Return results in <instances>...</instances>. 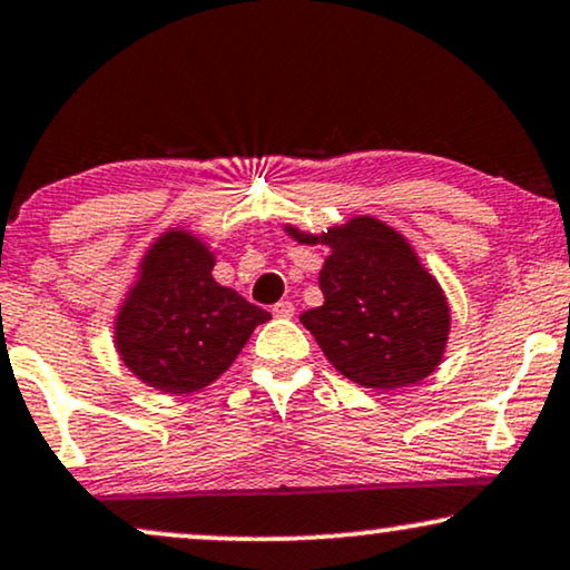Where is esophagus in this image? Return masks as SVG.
Segmentation results:
<instances>
[{
    "instance_id": "34e87169",
    "label": "esophagus",
    "mask_w": 570,
    "mask_h": 570,
    "mask_svg": "<svg viewBox=\"0 0 570 570\" xmlns=\"http://www.w3.org/2000/svg\"><path fill=\"white\" fill-rule=\"evenodd\" d=\"M271 313L276 315V317H292L294 315V305H292V302L281 299V302H276V305L271 307Z\"/></svg>"
}]
</instances>
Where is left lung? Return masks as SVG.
Instances as JSON below:
<instances>
[{"label":"left lung","mask_w":570,"mask_h":570,"mask_svg":"<svg viewBox=\"0 0 570 570\" xmlns=\"http://www.w3.org/2000/svg\"><path fill=\"white\" fill-rule=\"evenodd\" d=\"M302 245H328L323 305L299 315L328 362L362 389L393 391L435 373L451 307L412 245L373 216H354L321 237L286 226Z\"/></svg>","instance_id":"8db88e82"}]
</instances>
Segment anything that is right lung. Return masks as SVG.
<instances>
[{
  "instance_id": "1",
  "label": "right lung",
  "mask_w": 570,
  "mask_h": 570,
  "mask_svg": "<svg viewBox=\"0 0 570 570\" xmlns=\"http://www.w3.org/2000/svg\"><path fill=\"white\" fill-rule=\"evenodd\" d=\"M216 255L187 229H169L140 261L121 302L114 346L142 383L161 393H195L232 367L271 313L210 276Z\"/></svg>"
}]
</instances>
